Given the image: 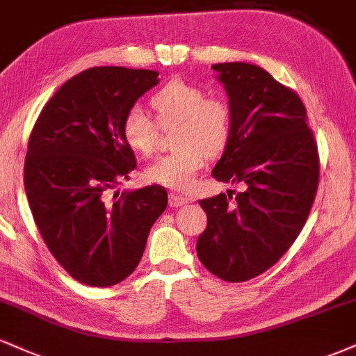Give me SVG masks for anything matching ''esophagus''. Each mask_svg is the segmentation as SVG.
Masks as SVG:
<instances>
[{"label":"esophagus","instance_id":"34e87169","mask_svg":"<svg viewBox=\"0 0 356 356\" xmlns=\"http://www.w3.org/2000/svg\"><path fill=\"white\" fill-rule=\"evenodd\" d=\"M189 202V199H186V197H182V195H177V194H170L169 195V204H170V207H179V206H184V204H187Z\"/></svg>","mask_w":356,"mask_h":356}]
</instances>
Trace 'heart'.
Instances as JSON below:
<instances>
[{
	"instance_id": "obj_1",
	"label": "heart",
	"mask_w": 356,
	"mask_h": 356,
	"mask_svg": "<svg viewBox=\"0 0 356 356\" xmlns=\"http://www.w3.org/2000/svg\"><path fill=\"white\" fill-rule=\"evenodd\" d=\"M157 115L134 105L127 110L122 132L127 144L142 155H150L162 129H174V152L162 155L147 169L150 181L177 192L192 189L195 174L207 157L226 150L232 137V105L226 97L207 95L199 85L170 80L150 99Z\"/></svg>"
}]
</instances>
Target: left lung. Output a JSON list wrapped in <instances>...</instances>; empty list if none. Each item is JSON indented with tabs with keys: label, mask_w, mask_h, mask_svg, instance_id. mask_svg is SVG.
<instances>
[{
	"label": "left lung",
	"mask_w": 356,
	"mask_h": 356,
	"mask_svg": "<svg viewBox=\"0 0 356 356\" xmlns=\"http://www.w3.org/2000/svg\"><path fill=\"white\" fill-rule=\"evenodd\" d=\"M232 105V137L212 177L243 184L199 201L207 216L197 256L207 271L243 283L268 271L303 229L320 181V155L296 92L251 63H216Z\"/></svg>",
	"instance_id": "left-lung-1"
}]
</instances>
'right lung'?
Listing matches in <instances>:
<instances>
[{
    "instance_id": "add662e5",
    "label": "right lung",
    "mask_w": 356,
    "mask_h": 356,
    "mask_svg": "<svg viewBox=\"0 0 356 356\" xmlns=\"http://www.w3.org/2000/svg\"><path fill=\"white\" fill-rule=\"evenodd\" d=\"M157 76L88 68L56 90L31 130L24 191L35 224L60 266L87 286H113L132 275L167 207L162 186L113 192L137 167L122 122Z\"/></svg>"
}]
</instances>
